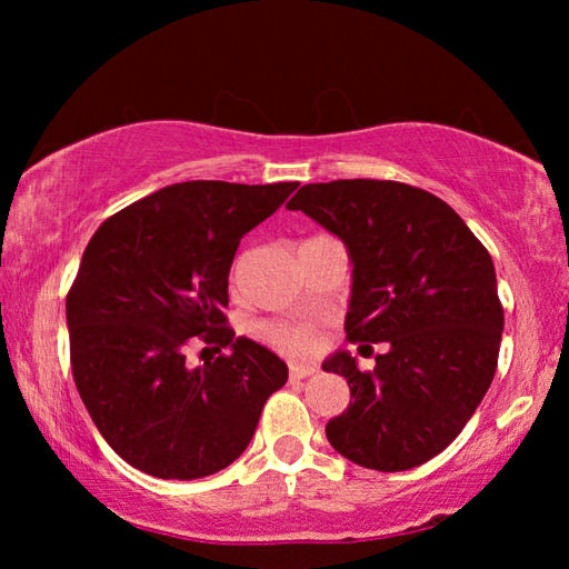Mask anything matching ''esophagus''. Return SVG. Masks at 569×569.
<instances>
[{"instance_id": "obj_1", "label": "esophagus", "mask_w": 569, "mask_h": 569, "mask_svg": "<svg viewBox=\"0 0 569 569\" xmlns=\"http://www.w3.org/2000/svg\"><path fill=\"white\" fill-rule=\"evenodd\" d=\"M319 371L313 363H291V379H306Z\"/></svg>"}]
</instances>
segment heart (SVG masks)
<instances>
[{
  "mask_svg": "<svg viewBox=\"0 0 569 569\" xmlns=\"http://www.w3.org/2000/svg\"><path fill=\"white\" fill-rule=\"evenodd\" d=\"M263 339L273 343L276 349L291 353L308 351L316 346V336L306 326H268V329H263Z\"/></svg>",
  "mask_w": 569,
  "mask_h": 569,
  "instance_id": "b5f03b06",
  "label": "heart"
}]
</instances>
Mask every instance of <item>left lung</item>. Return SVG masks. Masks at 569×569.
Segmentation results:
<instances>
[{
  "mask_svg": "<svg viewBox=\"0 0 569 569\" xmlns=\"http://www.w3.org/2000/svg\"><path fill=\"white\" fill-rule=\"evenodd\" d=\"M286 208L349 250V341L389 343L373 371L349 351L321 363L353 397L326 437L366 469L423 465L457 439L495 379L505 311L492 256L445 200L407 182H311Z\"/></svg>",
  "mask_w": 569,
  "mask_h": 569,
  "instance_id": "8db88e82",
  "label": "left lung"
}]
</instances>
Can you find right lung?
<instances>
[{
  "instance_id": "right-lung-1",
  "label": "right lung",
  "mask_w": 569,
  "mask_h": 569,
  "mask_svg": "<svg viewBox=\"0 0 569 569\" xmlns=\"http://www.w3.org/2000/svg\"><path fill=\"white\" fill-rule=\"evenodd\" d=\"M296 188L176 182L104 220L84 248L67 293L72 377L130 467L200 479L233 465L253 439L288 366L226 326L228 273L240 238ZM196 335L227 353L192 367Z\"/></svg>"
}]
</instances>
